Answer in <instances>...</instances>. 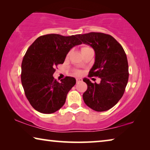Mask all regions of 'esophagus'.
I'll return each mask as SVG.
<instances>
[{"instance_id": "34e87169", "label": "esophagus", "mask_w": 150, "mask_h": 150, "mask_svg": "<svg viewBox=\"0 0 150 150\" xmlns=\"http://www.w3.org/2000/svg\"><path fill=\"white\" fill-rule=\"evenodd\" d=\"M82 79L81 78H77V79H76V81H77V82L78 83V82H81V81H82Z\"/></svg>"}]
</instances>
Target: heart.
Instances as JSON below:
<instances>
[{"label":"heart","instance_id":"heart-1","mask_svg":"<svg viewBox=\"0 0 150 150\" xmlns=\"http://www.w3.org/2000/svg\"><path fill=\"white\" fill-rule=\"evenodd\" d=\"M88 50H91V48L89 46H83L81 47V52H84V51ZM75 74L81 75V71H77L75 72Z\"/></svg>","mask_w":150,"mask_h":150}]
</instances>
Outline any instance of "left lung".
<instances>
[{
  "mask_svg": "<svg viewBox=\"0 0 150 150\" xmlns=\"http://www.w3.org/2000/svg\"><path fill=\"white\" fill-rule=\"evenodd\" d=\"M77 37L95 51L94 64L88 77L101 79L100 83L84 78L88 89L83 94L87 106L98 112L108 110L118 103L125 92L129 79V66L122 46L110 35L90 32Z\"/></svg>",
  "mask_w": 150,
  "mask_h": 150,
  "instance_id": "1",
  "label": "left lung"
}]
</instances>
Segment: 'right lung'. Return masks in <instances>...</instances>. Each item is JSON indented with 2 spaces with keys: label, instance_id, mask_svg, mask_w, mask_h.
I'll list each match as a JSON object with an SVG mask.
<instances>
[{
  "label": "right lung",
  "instance_id": "1",
  "mask_svg": "<svg viewBox=\"0 0 150 150\" xmlns=\"http://www.w3.org/2000/svg\"><path fill=\"white\" fill-rule=\"evenodd\" d=\"M81 44L77 35L52 33L38 38L29 47L21 63V79L25 96L35 110L51 114L65 103L76 79L66 77L59 83L54 79L53 74L71 49Z\"/></svg>",
  "mask_w": 150,
  "mask_h": 150
}]
</instances>
